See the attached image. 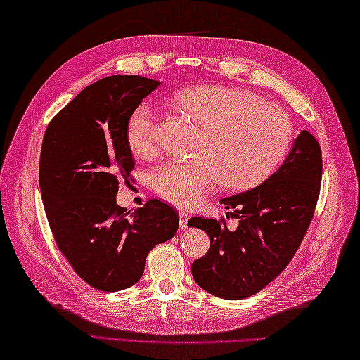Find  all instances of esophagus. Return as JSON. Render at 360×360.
<instances>
[{"label":"esophagus","mask_w":360,"mask_h":360,"mask_svg":"<svg viewBox=\"0 0 360 360\" xmlns=\"http://www.w3.org/2000/svg\"><path fill=\"white\" fill-rule=\"evenodd\" d=\"M187 221H188L187 213L179 212V227H181V231H186V229H187Z\"/></svg>","instance_id":"esophagus-1"}]
</instances>
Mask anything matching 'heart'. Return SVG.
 <instances>
[{"label": "heart", "instance_id": "1", "mask_svg": "<svg viewBox=\"0 0 360 360\" xmlns=\"http://www.w3.org/2000/svg\"><path fill=\"white\" fill-rule=\"evenodd\" d=\"M172 103L201 127L193 160H172L156 167L151 186L159 196L192 207L219 182L229 190H246L269 176L289 147L292 125L277 106L233 88L209 85L184 88ZM136 156L156 151V114L141 103L129 114L125 129Z\"/></svg>", "mask_w": 360, "mask_h": 360}]
</instances>
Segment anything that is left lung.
I'll use <instances>...</instances> for the list:
<instances>
[{
    "label": "left lung",
    "instance_id": "obj_1",
    "mask_svg": "<svg viewBox=\"0 0 360 360\" xmlns=\"http://www.w3.org/2000/svg\"><path fill=\"white\" fill-rule=\"evenodd\" d=\"M322 182V150L307 129L300 131L285 162L263 184L223 198L238 227L224 219L190 218L210 248L192 264L195 281L212 295L240 300L257 294L292 259L314 217Z\"/></svg>",
    "mask_w": 360,
    "mask_h": 360
}]
</instances>
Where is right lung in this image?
<instances>
[{"label": "right lung", "instance_id": "right-lung-1", "mask_svg": "<svg viewBox=\"0 0 360 360\" xmlns=\"http://www.w3.org/2000/svg\"><path fill=\"white\" fill-rule=\"evenodd\" d=\"M160 82L111 75L86 86L46 128L40 190L58 249L89 286L106 292L141 280L148 252L178 232L179 215L150 200L119 207V182L134 168L125 129L129 114Z\"/></svg>", "mask_w": 360, "mask_h": 360}]
</instances>
